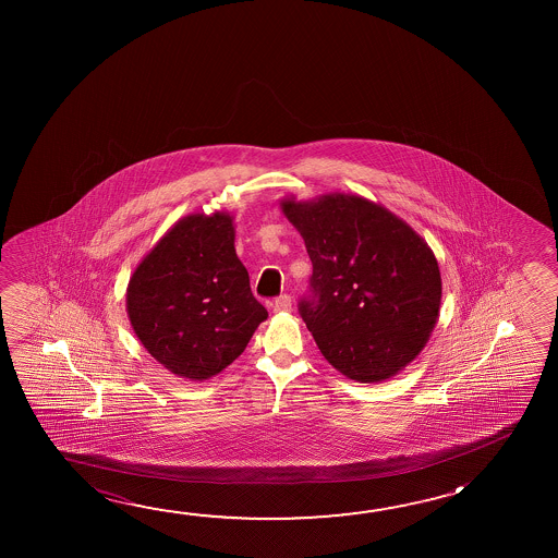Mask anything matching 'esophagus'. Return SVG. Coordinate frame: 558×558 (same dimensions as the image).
I'll return each mask as SVG.
<instances>
[{
  "label": "esophagus",
  "mask_w": 558,
  "mask_h": 558,
  "mask_svg": "<svg viewBox=\"0 0 558 558\" xmlns=\"http://www.w3.org/2000/svg\"><path fill=\"white\" fill-rule=\"evenodd\" d=\"M276 313H290L292 311V300L290 295H280L275 302Z\"/></svg>",
  "instance_id": "1"
}]
</instances>
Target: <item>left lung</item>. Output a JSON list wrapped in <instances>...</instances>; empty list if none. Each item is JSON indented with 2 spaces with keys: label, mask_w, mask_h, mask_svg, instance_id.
Here are the masks:
<instances>
[{
  "label": "left lung",
  "mask_w": 558,
  "mask_h": 558,
  "mask_svg": "<svg viewBox=\"0 0 558 558\" xmlns=\"http://www.w3.org/2000/svg\"><path fill=\"white\" fill-rule=\"evenodd\" d=\"M313 265L303 320L330 366L357 384L391 379L421 354L441 303L438 258L377 202L329 192L283 196Z\"/></svg>",
  "instance_id": "1"
}]
</instances>
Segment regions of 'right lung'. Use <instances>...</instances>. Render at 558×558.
Instances as JSON below:
<instances>
[{"label": "right lung", "instance_id": "1", "mask_svg": "<svg viewBox=\"0 0 558 558\" xmlns=\"http://www.w3.org/2000/svg\"><path fill=\"white\" fill-rule=\"evenodd\" d=\"M228 211H196L167 229L126 288L137 340L171 374L206 381L238 360L268 313L251 292Z\"/></svg>", "mask_w": 558, "mask_h": 558}]
</instances>
